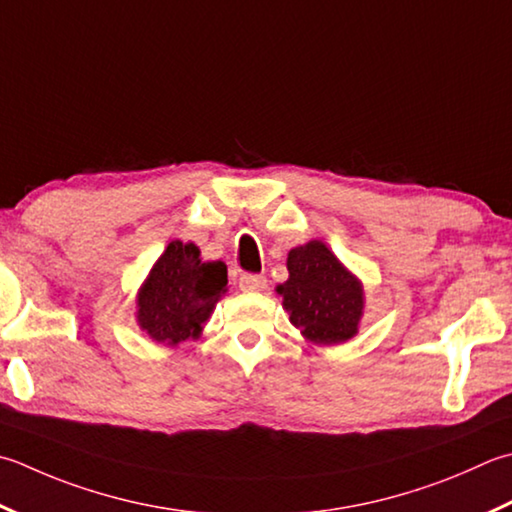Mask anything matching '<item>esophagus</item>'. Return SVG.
<instances>
[{
  "mask_svg": "<svg viewBox=\"0 0 512 512\" xmlns=\"http://www.w3.org/2000/svg\"><path fill=\"white\" fill-rule=\"evenodd\" d=\"M268 286V279L264 275H244L239 277V288L244 293H262V290Z\"/></svg>",
  "mask_w": 512,
  "mask_h": 512,
  "instance_id": "esophagus-1",
  "label": "esophagus"
}]
</instances>
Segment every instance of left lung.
<instances>
[{
    "instance_id": "1",
    "label": "left lung",
    "mask_w": 512,
    "mask_h": 512,
    "mask_svg": "<svg viewBox=\"0 0 512 512\" xmlns=\"http://www.w3.org/2000/svg\"><path fill=\"white\" fill-rule=\"evenodd\" d=\"M288 279L277 286L284 310L299 333L317 346L344 344L359 333L364 284L319 239L297 246L286 259Z\"/></svg>"
}]
</instances>
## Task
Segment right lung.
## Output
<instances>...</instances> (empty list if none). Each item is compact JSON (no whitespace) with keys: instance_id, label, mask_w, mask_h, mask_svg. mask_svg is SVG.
<instances>
[{"instance_id":"1","label":"right lung","mask_w":512,"mask_h":512,"mask_svg":"<svg viewBox=\"0 0 512 512\" xmlns=\"http://www.w3.org/2000/svg\"><path fill=\"white\" fill-rule=\"evenodd\" d=\"M199 255L193 242L173 239L137 290V326L157 344L177 348L197 339L226 295V264L202 262Z\"/></svg>"}]
</instances>
